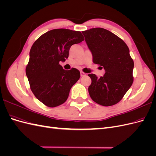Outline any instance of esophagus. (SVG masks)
Returning <instances> with one entry per match:
<instances>
[{"label":"esophagus","instance_id":"34e87169","mask_svg":"<svg viewBox=\"0 0 156 156\" xmlns=\"http://www.w3.org/2000/svg\"><path fill=\"white\" fill-rule=\"evenodd\" d=\"M85 75H86L85 73L83 72H81V77H84V76H85Z\"/></svg>","mask_w":156,"mask_h":156}]
</instances>
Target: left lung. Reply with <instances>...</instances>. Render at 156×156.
Here are the masks:
<instances>
[{
	"mask_svg": "<svg viewBox=\"0 0 156 156\" xmlns=\"http://www.w3.org/2000/svg\"><path fill=\"white\" fill-rule=\"evenodd\" d=\"M82 33L92 54L93 62L103 67L105 75L92 80L88 92L92 100L103 106L119 103L133 82L134 62L128 47L119 37L103 28H94Z\"/></svg>",
	"mask_w": 156,
	"mask_h": 156,
	"instance_id": "8db88e82",
	"label": "left lung"
}]
</instances>
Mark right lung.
<instances>
[{
	"label": "right lung",
	"mask_w": 156,
	"mask_h": 156,
	"mask_svg": "<svg viewBox=\"0 0 156 156\" xmlns=\"http://www.w3.org/2000/svg\"><path fill=\"white\" fill-rule=\"evenodd\" d=\"M84 40L81 32L58 29L45 32L33 44L26 75L32 93L45 105L55 107L67 100L80 72L65 70L59 62L68 58L71 46Z\"/></svg>",
	"instance_id": "obj_1"
}]
</instances>
